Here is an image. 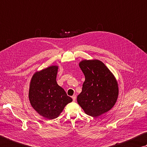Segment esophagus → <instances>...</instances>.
I'll use <instances>...</instances> for the list:
<instances>
[{"mask_svg": "<svg viewBox=\"0 0 147 147\" xmlns=\"http://www.w3.org/2000/svg\"><path fill=\"white\" fill-rule=\"evenodd\" d=\"M72 98H73V101H76V95H73V96H72Z\"/></svg>", "mask_w": 147, "mask_h": 147, "instance_id": "obj_1", "label": "esophagus"}]
</instances>
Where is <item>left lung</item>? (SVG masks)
Instances as JSON below:
<instances>
[{
	"label": "left lung",
	"instance_id": "1",
	"mask_svg": "<svg viewBox=\"0 0 147 147\" xmlns=\"http://www.w3.org/2000/svg\"><path fill=\"white\" fill-rule=\"evenodd\" d=\"M79 66L85 75L82 91L77 101L87 114L97 117L113 108L118 96L115 77L98 60H83Z\"/></svg>",
	"mask_w": 147,
	"mask_h": 147
}]
</instances>
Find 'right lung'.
Instances as JSON below:
<instances>
[{
  "label": "right lung",
  "mask_w": 147,
  "mask_h": 147,
  "mask_svg": "<svg viewBox=\"0 0 147 147\" xmlns=\"http://www.w3.org/2000/svg\"><path fill=\"white\" fill-rule=\"evenodd\" d=\"M58 67L50 66L34 74L31 78L29 98L33 109L44 118L53 119L60 115L73 99L58 85Z\"/></svg>",
  "instance_id": "right-lung-1"
}]
</instances>
